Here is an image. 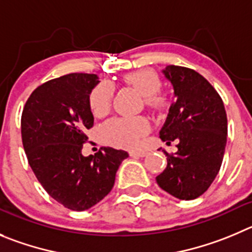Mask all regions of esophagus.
Masks as SVG:
<instances>
[{
	"mask_svg": "<svg viewBox=\"0 0 252 252\" xmlns=\"http://www.w3.org/2000/svg\"><path fill=\"white\" fill-rule=\"evenodd\" d=\"M129 155L133 158H143L147 155V152H134L133 150V152H129Z\"/></svg>",
	"mask_w": 252,
	"mask_h": 252,
	"instance_id": "34e87169",
	"label": "esophagus"
}]
</instances>
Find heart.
Masks as SVG:
<instances>
[{
  "label": "heart",
  "instance_id": "obj_1",
  "mask_svg": "<svg viewBox=\"0 0 252 252\" xmlns=\"http://www.w3.org/2000/svg\"><path fill=\"white\" fill-rule=\"evenodd\" d=\"M124 82L137 89L143 95L145 107L154 113H163L168 109L169 99L160 92L161 79L152 70L128 73ZM114 88L109 82H100L89 94V108L93 115L100 118L108 114L112 108ZM150 131V123L145 117H117L102 126V137L105 143L118 148L137 149L143 138Z\"/></svg>",
  "mask_w": 252,
  "mask_h": 252
}]
</instances>
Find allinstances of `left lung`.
Returning <instances> with one entry per match:
<instances>
[{
	"instance_id": "left-lung-1",
	"label": "left lung",
	"mask_w": 252,
	"mask_h": 252,
	"mask_svg": "<svg viewBox=\"0 0 252 252\" xmlns=\"http://www.w3.org/2000/svg\"><path fill=\"white\" fill-rule=\"evenodd\" d=\"M171 82L175 102L161 128L160 139L178 152L166 155V168L157 176L159 187L182 200L203 195L218 175L227 137L224 102L201 74L180 65L163 70Z\"/></svg>"
}]
</instances>
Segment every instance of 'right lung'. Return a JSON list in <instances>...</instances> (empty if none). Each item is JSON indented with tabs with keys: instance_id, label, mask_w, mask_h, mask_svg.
Returning <instances> with one entry per match:
<instances>
[{
	"instance_id": "add662e5",
	"label": "right lung",
	"mask_w": 252,
	"mask_h": 252,
	"mask_svg": "<svg viewBox=\"0 0 252 252\" xmlns=\"http://www.w3.org/2000/svg\"><path fill=\"white\" fill-rule=\"evenodd\" d=\"M97 74L70 73L37 87L21 118L28 164L43 189L64 208L83 211L112 190L115 173L128 153L103 147L83 157L87 129L93 126L89 94Z\"/></svg>"
}]
</instances>
